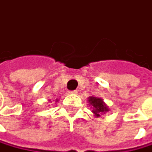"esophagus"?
<instances>
[{"mask_svg":"<svg viewBox=\"0 0 152 152\" xmlns=\"http://www.w3.org/2000/svg\"><path fill=\"white\" fill-rule=\"evenodd\" d=\"M68 94H77V91H76V90H72V91H69V92H68Z\"/></svg>","mask_w":152,"mask_h":152,"instance_id":"obj_1","label":"esophagus"}]
</instances>
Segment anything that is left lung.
<instances>
[{"mask_svg": "<svg viewBox=\"0 0 152 152\" xmlns=\"http://www.w3.org/2000/svg\"><path fill=\"white\" fill-rule=\"evenodd\" d=\"M88 101L89 103V106L93 108L92 112L94 113L95 117H100L101 114L106 113L107 112L109 111L108 107L105 104L102 98H97L94 96H90L88 98Z\"/></svg>", "mask_w": 152, "mask_h": 152, "instance_id": "1", "label": "left lung"}]
</instances>
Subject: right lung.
Returning <instances> with one entry per match:
<instances>
[{"label": "right lung", "instance_id": "1", "mask_svg": "<svg viewBox=\"0 0 152 152\" xmlns=\"http://www.w3.org/2000/svg\"><path fill=\"white\" fill-rule=\"evenodd\" d=\"M57 102H58V99H57Z\"/></svg>", "mask_w": 152, "mask_h": 152}]
</instances>
